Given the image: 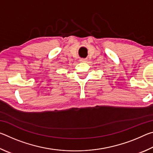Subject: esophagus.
Listing matches in <instances>:
<instances>
[{"mask_svg": "<svg viewBox=\"0 0 153 153\" xmlns=\"http://www.w3.org/2000/svg\"><path fill=\"white\" fill-rule=\"evenodd\" d=\"M86 61H87L86 59H80V61H81V62H86Z\"/></svg>", "mask_w": 153, "mask_h": 153, "instance_id": "1", "label": "esophagus"}]
</instances>
